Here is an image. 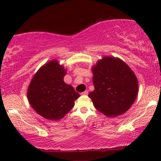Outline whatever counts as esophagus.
<instances>
[{"mask_svg":"<svg viewBox=\"0 0 161 161\" xmlns=\"http://www.w3.org/2000/svg\"><path fill=\"white\" fill-rule=\"evenodd\" d=\"M87 94H88V91H87V90L81 92V95H87Z\"/></svg>","mask_w":161,"mask_h":161,"instance_id":"esophagus-1","label":"esophagus"}]
</instances>
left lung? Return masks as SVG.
Masks as SVG:
<instances>
[{"label": "left lung", "mask_w": 161, "mask_h": 161, "mask_svg": "<svg viewBox=\"0 0 161 161\" xmlns=\"http://www.w3.org/2000/svg\"><path fill=\"white\" fill-rule=\"evenodd\" d=\"M92 70L94 90L88 96L95 108L108 117L129 110L138 89L137 78L130 68L119 58L104 57Z\"/></svg>", "instance_id": "obj_1"}]
</instances>
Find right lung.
<instances>
[{"instance_id":"right-lung-1","label":"right lung","mask_w":161,"mask_h":161,"mask_svg":"<svg viewBox=\"0 0 161 161\" xmlns=\"http://www.w3.org/2000/svg\"><path fill=\"white\" fill-rule=\"evenodd\" d=\"M66 71L54 59L40 67L29 84L27 96L30 104L45 119H62L80 97L72 86L64 81Z\"/></svg>"}]
</instances>
